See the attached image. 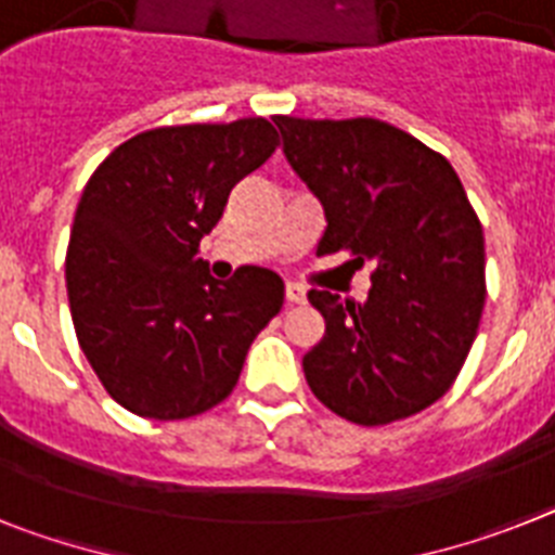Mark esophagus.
I'll return each instance as SVG.
<instances>
[{"label":"esophagus","instance_id":"1","mask_svg":"<svg viewBox=\"0 0 555 555\" xmlns=\"http://www.w3.org/2000/svg\"><path fill=\"white\" fill-rule=\"evenodd\" d=\"M285 299L291 301V305H305V299H307L305 287L296 285V282H287V285H285Z\"/></svg>","mask_w":555,"mask_h":555}]
</instances>
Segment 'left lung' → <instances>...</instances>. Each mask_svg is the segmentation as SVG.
I'll return each mask as SVG.
<instances>
[{"mask_svg": "<svg viewBox=\"0 0 555 555\" xmlns=\"http://www.w3.org/2000/svg\"><path fill=\"white\" fill-rule=\"evenodd\" d=\"M285 157L324 206L319 254L372 262L366 301L313 287L324 338L305 356L315 398L358 426L423 412L457 380L486 307V236L440 152L375 118L276 115Z\"/></svg>", "mask_w": 555, "mask_h": 555, "instance_id": "1", "label": "left lung"}]
</instances>
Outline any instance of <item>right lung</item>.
Here are the masks:
<instances>
[{
	"label": "right lung",
	"instance_id": "obj_1",
	"mask_svg": "<svg viewBox=\"0 0 555 555\" xmlns=\"http://www.w3.org/2000/svg\"><path fill=\"white\" fill-rule=\"evenodd\" d=\"M276 146L264 118L149 129L83 185L67 245L69 313L98 380L132 414L183 421L222 403L282 310L273 270L245 264L217 282L197 256L231 189Z\"/></svg>",
	"mask_w": 555,
	"mask_h": 555
}]
</instances>
